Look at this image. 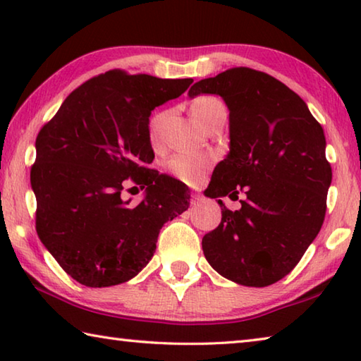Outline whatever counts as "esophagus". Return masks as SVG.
<instances>
[{
    "instance_id": "1",
    "label": "esophagus",
    "mask_w": 361,
    "mask_h": 361,
    "mask_svg": "<svg viewBox=\"0 0 361 361\" xmlns=\"http://www.w3.org/2000/svg\"><path fill=\"white\" fill-rule=\"evenodd\" d=\"M204 200V197L200 194H192V204L195 205V204H199V202H202Z\"/></svg>"
}]
</instances>
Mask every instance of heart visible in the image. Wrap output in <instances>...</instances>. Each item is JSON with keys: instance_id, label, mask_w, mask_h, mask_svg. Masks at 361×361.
<instances>
[{"instance_id": "heart-1", "label": "heart", "mask_w": 361, "mask_h": 361, "mask_svg": "<svg viewBox=\"0 0 361 361\" xmlns=\"http://www.w3.org/2000/svg\"><path fill=\"white\" fill-rule=\"evenodd\" d=\"M218 105H223V103L215 99V97H197L191 106L194 118L202 124L207 114ZM166 118L167 111H156L151 114L148 121V137L151 145L156 146L161 142L162 124ZM212 164L213 159L209 154H205V152H176V154L167 159L166 170L173 178L186 183V185H197V183L204 180V176L210 170Z\"/></svg>"}]
</instances>
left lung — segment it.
I'll return each mask as SVG.
<instances>
[{
  "label": "left lung",
  "mask_w": 361,
  "mask_h": 361,
  "mask_svg": "<svg viewBox=\"0 0 361 361\" xmlns=\"http://www.w3.org/2000/svg\"><path fill=\"white\" fill-rule=\"evenodd\" d=\"M221 95L229 108V154L216 166L205 194L223 200L221 223L204 235L207 261L223 277L267 286L290 274L325 219L331 166L325 133L305 102L267 73L235 66L189 89Z\"/></svg>",
  "instance_id": "obj_1"
}]
</instances>
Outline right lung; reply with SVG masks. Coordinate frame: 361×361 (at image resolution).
I'll return each instance as SVG.
<instances>
[{"instance_id": "add662e5", "label": "right lung", "mask_w": 361, "mask_h": 361, "mask_svg": "<svg viewBox=\"0 0 361 361\" xmlns=\"http://www.w3.org/2000/svg\"><path fill=\"white\" fill-rule=\"evenodd\" d=\"M191 82L109 70L73 90L41 127L30 172L36 232L76 282L102 288L135 277L162 226L188 210V186L148 167V121ZM129 180L147 191L137 206L123 200Z\"/></svg>"}]
</instances>
